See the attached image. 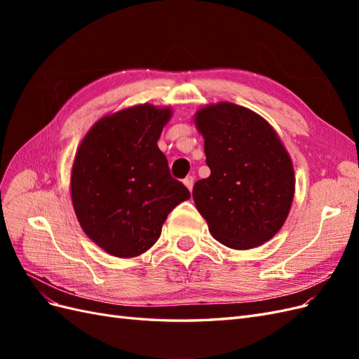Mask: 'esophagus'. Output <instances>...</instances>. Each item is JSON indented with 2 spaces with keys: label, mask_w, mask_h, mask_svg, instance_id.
Instances as JSON below:
<instances>
[{
  "label": "esophagus",
  "mask_w": 359,
  "mask_h": 359,
  "mask_svg": "<svg viewBox=\"0 0 359 359\" xmlns=\"http://www.w3.org/2000/svg\"><path fill=\"white\" fill-rule=\"evenodd\" d=\"M184 186H186L190 191L193 190V184H194V178L193 177H187V178H184Z\"/></svg>",
  "instance_id": "obj_1"
}]
</instances>
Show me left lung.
<instances>
[{"label":"left lung","mask_w":359,"mask_h":359,"mask_svg":"<svg viewBox=\"0 0 359 359\" xmlns=\"http://www.w3.org/2000/svg\"><path fill=\"white\" fill-rule=\"evenodd\" d=\"M211 175L193 187V201L217 241L248 250L285 224L295 194L290 156L276 130L256 112L229 102L194 115Z\"/></svg>","instance_id":"8db88e82"}]
</instances>
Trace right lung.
<instances>
[{
    "instance_id": "1",
    "label": "right lung",
    "mask_w": 359,
    "mask_h": 359,
    "mask_svg": "<svg viewBox=\"0 0 359 359\" xmlns=\"http://www.w3.org/2000/svg\"><path fill=\"white\" fill-rule=\"evenodd\" d=\"M170 116V107L148 103L104 115L76 151L70 177L76 217L86 236L115 257L145 253L168 214L190 199L157 147Z\"/></svg>"
}]
</instances>
